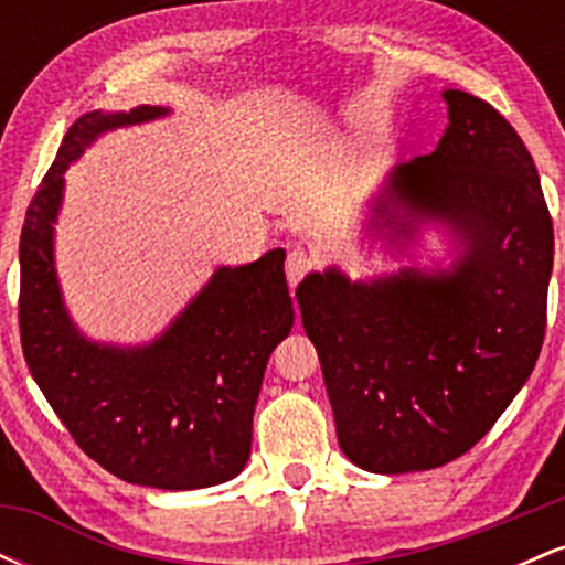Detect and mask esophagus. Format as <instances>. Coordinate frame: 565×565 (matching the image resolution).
<instances>
[{
  "instance_id": "34e87169",
  "label": "esophagus",
  "mask_w": 565,
  "mask_h": 565,
  "mask_svg": "<svg viewBox=\"0 0 565 565\" xmlns=\"http://www.w3.org/2000/svg\"><path fill=\"white\" fill-rule=\"evenodd\" d=\"M310 268H313V260H310L308 252H302V249L289 252V257H287V278H289L291 287H297V284L302 281L305 274H308Z\"/></svg>"
}]
</instances>
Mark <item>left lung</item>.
<instances>
[{"mask_svg":"<svg viewBox=\"0 0 565 565\" xmlns=\"http://www.w3.org/2000/svg\"><path fill=\"white\" fill-rule=\"evenodd\" d=\"M436 151L395 164L369 236L408 255L423 225L449 233V268L366 281L340 268L297 287L321 359L340 449L361 470L401 476L462 457L526 385L540 359L553 220L529 148L497 108L444 89Z\"/></svg>","mask_w":565,"mask_h":565,"instance_id":"obj_1","label":"left lung"}]
</instances>
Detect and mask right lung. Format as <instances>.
Returning <instances> with one entry per match:
<instances>
[{
    "instance_id": "right-lung-1",
    "label": "right lung",
    "mask_w": 565,
    "mask_h": 565,
    "mask_svg": "<svg viewBox=\"0 0 565 565\" xmlns=\"http://www.w3.org/2000/svg\"><path fill=\"white\" fill-rule=\"evenodd\" d=\"M170 114L164 106L89 111L71 125L21 231V345L31 377L79 449L127 483L206 489L236 478L270 353L295 323L284 249L220 265L206 287L146 345L82 334L55 270L63 172L100 135Z\"/></svg>"
}]
</instances>
